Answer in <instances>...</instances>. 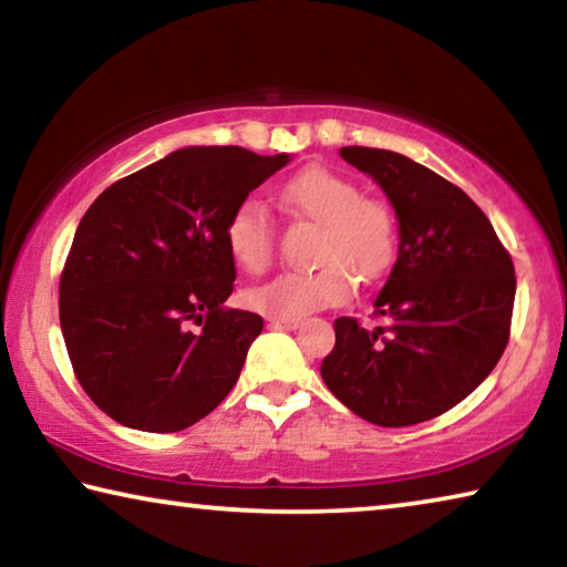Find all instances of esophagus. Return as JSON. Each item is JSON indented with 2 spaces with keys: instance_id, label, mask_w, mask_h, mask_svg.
Masks as SVG:
<instances>
[{
  "instance_id": "obj_1",
  "label": "esophagus",
  "mask_w": 567,
  "mask_h": 567,
  "mask_svg": "<svg viewBox=\"0 0 567 567\" xmlns=\"http://www.w3.org/2000/svg\"><path fill=\"white\" fill-rule=\"evenodd\" d=\"M267 322H270V328H275V330H295V328H300V320H292V318H270Z\"/></svg>"
}]
</instances>
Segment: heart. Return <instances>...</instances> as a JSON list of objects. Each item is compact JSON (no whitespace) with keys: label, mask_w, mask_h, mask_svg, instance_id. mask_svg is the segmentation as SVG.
Segmentation results:
<instances>
[{"label":"heart","mask_w":567,"mask_h":567,"mask_svg":"<svg viewBox=\"0 0 567 567\" xmlns=\"http://www.w3.org/2000/svg\"><path fill=\"white\" fill-rule=\"evenodd\" d=\"M292 215L318 225L312 260L305 272H282L247 292V305L270 318H302L352 295V275L372 282L390 270L398 223L388 203L362 197L358 182L328 167H307L280 187ZM225 243L245 272H265L275 257V219L257 199H243L227 217Z\"/></svg>","instance_id":"heart-1"}]
</instances>
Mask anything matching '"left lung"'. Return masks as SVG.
Instances as JSON below:
<instances>
[{"mask_svg":"<svg viewBox=\"0 0 567 567\" xmlns=\"http://www.w3.org/2000/svg\"><path fill=\"white\" fill-rule=\"evenodd\" d=\"M378 182L400 223L398 262L372 318L334 320L322 380L354 415L382 427L433 420L491 375L511 340V252L463 189L405 155L342 147Z\"/></svg>","mask_w":567,"mask_h":567,"instance_id":"1","label":"left lung"}]
</instances>
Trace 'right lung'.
Masks as SVG:
<instances>
[{
  "label": "right lung",
  "mask_w": 567,
  "mask_h": 567,
  "mask_svg": "<svg viewBox=\"0 0 567 567\" xmlns=\"http://www.w3.org/2000/svg\"><path fill=\"white\" fill-rule=\"evenodd\" d=\"M290 155L185 147L114 182L74 233L60 324L94 405L145 433H177L235 388L262 318L233 310L225 225Z\"/></svg>",
  "instance_id": "obj_1"
}]
</instances>
